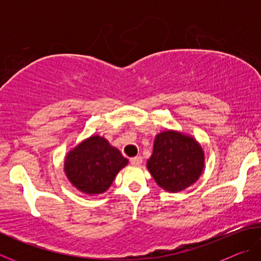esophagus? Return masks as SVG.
<instances>
[{
    "mask_svg": "<svg viewBox=\"0 0 261 261\" xmlns=\"http://www.w3.org/2000/svg\"><path fill=\"white\" fill-rule=\"evenodd\" d=\"M141 162H143V159L140 156H135L130 159V163L132 166H140Z\"/></svg>",
    "mask_w": 261,
    "mask_h": 261,
    "instance_id": "obj_1",
    "label": "esophagus"
}]
</instances>
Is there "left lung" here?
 Listing matches in <instances>:
<instances>
[{"label": "left lung", "mask_w": 261, "mask_h": 261, "mask_svg": "<svg viewBox=\"0 0 261 261\" xmlns=\"http://www.w3.org/2000/svg\"><path fill=\"white\" fill-rule=\"evenodd\" d=\"M147 168L161 188L177 192L199 178L204 168V153L190 137L166 131L156 136Z\"/></svg>", "instance_id": "8db88e82"}]
</instances>
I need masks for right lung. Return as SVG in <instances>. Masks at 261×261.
<instances>
[{"instance_id":"obj_1","label":"right lung","mask_w":261,"mask_h":261,"mask_svg":"<svg viewBox=\"0 0 261 261\" xmlns=\"http://www.w3.org/2000/svg\"><path fill=\"white\" fill-rule=\"evenodd\" d=\"M127 163L121 152L102 137L93 136L83 141L65 158L68 178L82 192L102 193L112 185L115 176Z\"/></svg>"}]
</instances>
